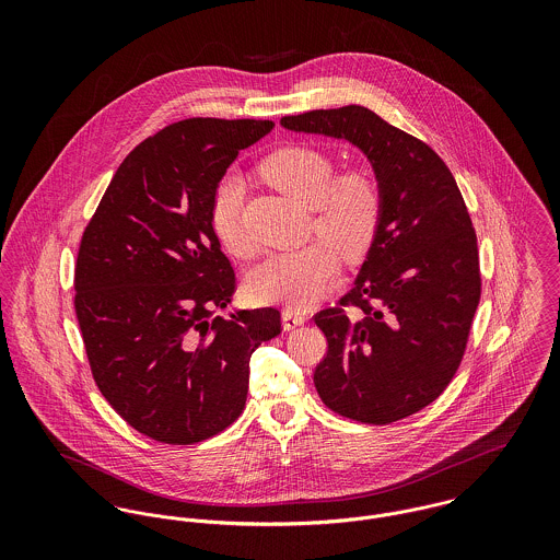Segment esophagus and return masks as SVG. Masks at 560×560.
I'll use <instances>...</instances> for the list:
<instances>
[{"mask_svg": "<svg viewBox=\"0 0 560 560\" xmlns=\"http://www.w3.org/2000/svg\"><path fill=\"white\" fill-rule=\"evenodd\" d=\"M306 320V317L302 315V313H295V311H291V308H284L282 311V325H284V329L289 331V329H295L298 325H302Z\"/></svg>", "mask_w": 560, "mask_h": 560, "instance_id": "1", "label": "esophagus"}]
</instances>
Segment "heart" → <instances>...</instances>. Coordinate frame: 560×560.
Returning a JSON list of instances; mask_svg holds the SVG:
<instances>
[{
	"label": "heart",
	"instance_id": "obj_1",
	"mask_svg": "<svg viewBox=\"0 0 560 560\" xmlns=\"http://www.w3.org/2000/svg\"><path fill=\"white\" fill-rule=\"evenodd\" d=\"M260 174L313 209V233L325 241L262 260L247 278V293L260 304L306 311L336 282V250L345 260H358L373 247L384 218L382 180L366 165H349L334 174L329 158L304 144L282 147L267 155ZM241 191L240 176H224L213 189L209 211L215 237L233 256L252 252L241 226Z\"/></svg>",
	"mask_w": 560,
	"mask_h": 560
}]
</instances>
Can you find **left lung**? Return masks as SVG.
Returning <instances> with one entry per match:
<instances>
[{
    "label": "left lung",
    "instance_id": "1",
    "mask_svg": "<svg viewBox=\"0 0 560 560\" xmlns=\"http://www.w3.org/2000/svg\"><path fill=\"white\" fill-rule=\"evenodd\" d=\"M291 131L355 144L384 187L377 240L353 289L315 315L327 353L315 369L336 413L390 424L455 377L480 300L477 233L442 158L362 105L284 116Z\"/></svg>",
    "mask_w": 560,
    "mask_h": 560
}]
</instances>
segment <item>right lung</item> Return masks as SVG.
<instances>
[{"label": "right lung", "mask_w": 560, "mask_h": 560, "mask_svg": "<svg viewBox=\"0 0 560 560\" xmlns=\"http://www.w3.org/2000/svg\"><path fill=\"white\" fill-rule=\"evenodd\" d=\"M271 120L187 118L138 144L81 237L75 313L107 402L163 444H196L245 407L249 358L282 331L276 308L213 317L237 291L211 198Z\"/></svg>", "instance_id": "1"}]
</instances>
